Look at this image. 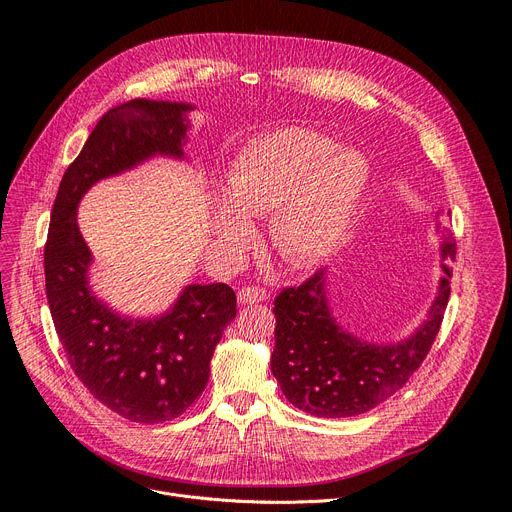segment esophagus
Instances as JSON below:
<instances>
[{"label":"esophagus","mask_w":512,"mask_h":512,"mask_svg":"<svg viewBox=\"0 0 512 512\" xmlns=\"http://www.w3.org/2000/svg\"><path fill=\"white\" fill-rule=\"evenodd\" d=\"M265 297H267V292H265V288H261V286H245V288H242V290L238 292L240 305H257V303H261Z\"/></svg>","instance_id":"esophagus-1"}]
</instances>
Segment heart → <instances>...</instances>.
<instances>
[{
  "label": "heart",
  "instance_id": "obj_1",
  "mask_svg": "<svg viewBox=\"0 0 512 512\" xmlns=\"http://www.w3.org/2000/svg\"><path fill=\"white\" fill-rule=\"evenodd\" d=\"M369 170L355 151L307 128H284L253 141L238 155L226 178L233 205L220 207L218 236L247 247V218L272 215V245L294 267L317 265L336 253L353 226L365 195Z\"/></svg>",
  "mask_w": 512,
  "mask_h": 512
}]
</instances>
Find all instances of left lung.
<instances>
[{"label":"left lung","instance_id":"8db88e82","mask_svg":"<svg viewBox=\"0 0 512 512\" xmlns=\"http://www.w3.org/2000/svg\"><path fill=\"white\" fill-rule=\"evenodd\" d=\"M440 251L444 261L454 259L456 242L450 234ZM442 270L423 326L396 344L365 342L336 324L326 297V270H317L301 286L282 288L274 301L272 373L288 402L315 417H355L405 386L442 326L452 278L446 263Z\"/></svg>","mask_w":512,"mask_h":512}]
</instances>
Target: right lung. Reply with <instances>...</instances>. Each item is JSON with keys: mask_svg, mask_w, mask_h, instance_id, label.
<instances>
[{"mask_svg": "<svg viewBox=\"0 0 512 512\" xmlns=\"http://www.w3.org/2000/svg\"><path fill=\"white\" fill-rule=\"evenodd\" d=\"M193 105L132 99L112 107L68 166L53 201L45 242V292L68 363L110 411L134 423L182 415L209 380V361L236 317L228 284H191L174 307L130 319L101 303L87 280L93 261L76 209L89 188L153 155L184 157Z\"/></svg>", "mask_w": 512, "mask_h": 512, "instance_id": "obj_1", "label": "right lung"}]
</instances>
